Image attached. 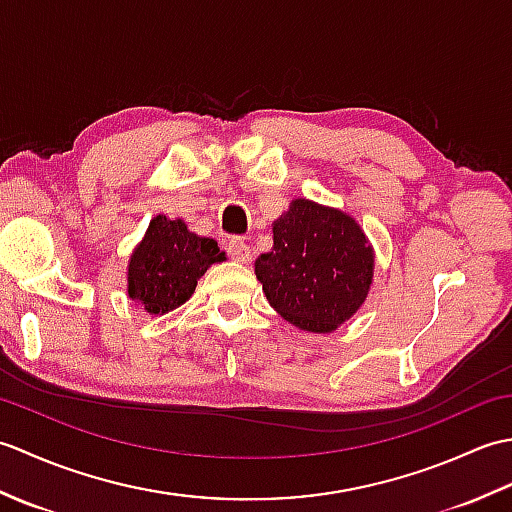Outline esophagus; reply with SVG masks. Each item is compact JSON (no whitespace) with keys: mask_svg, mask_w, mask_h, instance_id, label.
Masks as SVG:
<instances>
[{"mask_svg":"<svg viewBox=\"0 0 512 512\" xmlns=\"http://www.w3.org/2000/svg\"><path fill=\"white\" fill-rule=\"evenodd\" d=\"M226 250H228V255H231L235 262H239V264H248L250 259H253V253H250V246L244 242L242 237L228 239Z\"/></svg>","mask_w":512,"mask_h":512,"instance_id":"obj_1","label":"esophagus"}]
</instances>
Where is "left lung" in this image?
Wrapping results in <instances>:
<instances>
[{
	"label": "left lung",
	"instance_id": "8db88e82",
	"mask_svg": "<svg viewBox=\"0 0 512 512\" xmlns=\"http://www.w3.org/2000/svg\"><path fill=\"white\" fill-rule=\"evenodd\" d=\"M374 248L352 215L295 198L255 262L264 295L299 330L328 334L352 319L374 281Z\"/></svg>",
	"mask_w": 512,
	"mask_h": 512
}]
</instances>
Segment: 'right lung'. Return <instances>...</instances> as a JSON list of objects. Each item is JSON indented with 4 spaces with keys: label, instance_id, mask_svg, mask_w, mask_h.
Segmentation results:
<instances>
[{
    "label": "right lung",
    "instance_id": "right-lung-1",
    "mask_svg": "<svg viewBox=\"0 0 512 512\" xmlns=\"http://www.w3.org/2000/svg\"><path fill=\"white\" fill-rule=\"evenodd\" d=\"M226 259L211 237L191 233L184 220L156 215L129 255L127 297L138 308L167 314L189 301L198 279Z\"/></svg>",
    "mask_w": 512,
    "mask_h": 512
}]
</instances>
